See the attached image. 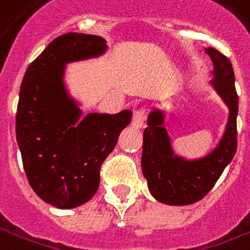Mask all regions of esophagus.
I'll return each instance as SVG.
<instances>
[{
    "label": "esophagus",
    "mask_w": 250,
    "mask_h": 250,
    "mask_svg": "<svg viewBox=\"0 0 250 250\" xmlns=\"http://www.w3.org/2000/svg\"><path fill=\"white\" fill-rule=\"evenodd\" d=\"M145 122V110L144 109H135L133 113V120H131V125L135 128H141Z\"/></svg>",
    "instance_id": "obj_1"
}]
</instances>
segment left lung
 Here are the masks:
<instances>
[{
	"label": "left lung",
	"mask_w": 250,
	"mask_h": 250,
	"mask_svg": "<svg viewBox=\"0 0 250 250\" xmlns=\"http://www.w3.org/2000/svg\"><path fill=\"white\" fill-rule=\"evenodd\" d=\"M205 52L213 62L211 85L228 108V122L217 146L201 159L177 156L165 128V113L153 109L144 131L141 166L155 199L166 205L184 206L201 201L214 187L237 151L238 95L234 69L227 56L214 48Z\"/></svg>",
	"instance_id": "8db88e82"
}]
</instances>
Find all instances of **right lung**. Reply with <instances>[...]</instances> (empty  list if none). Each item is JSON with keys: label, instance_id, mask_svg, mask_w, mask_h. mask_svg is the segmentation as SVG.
<instances>
[{"label": "right lung", "instance_id": "1", "mask_svg": "<svg viewBox=\"0 0 250 250\" xmlns=\"http://www.w3.org/2000/svg\"><path fill=\"white\" fill-rule=\"evenodd\" d=\"M108 49L99 36H59L27 67L16 112V140L31 188L44 202L73 209L99 187V168L133 112L88 113L66 90L67 63L97 58Z\"/></svg>", "mask_w": 250, "mask_h": 250}]
</instances>
